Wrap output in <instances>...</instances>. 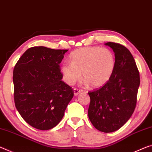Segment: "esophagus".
Listing matches in <instances>:
<instances>
[{
    "label": "esophagus",
    "mask_w": 152,
    "mask_h": 152,
    "mask_svg": "<svg viewBox=\"0 0 152 152\" xmlns=\"http://www.w3.org/2000/svg\"><path fill=\"white\" fill-rule=\"evenodd\" d=\"M82 91H83V90H80V89H78V88H74V95H78V94L81 93Z\"/></svg>",
    "instance_id": "obj_1"
}]
</instances>
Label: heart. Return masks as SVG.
Instances as JSON below:
<instances>
[{"label": "heart", "instance_id": "obj_1", "mask_svg": "<svg viewBox=\"0 0 152 152\" xmlns=\"http://www.w3.org/2000/svg\"><path fill=\"white\" fill-rule=\"evenodd\" d=\"M69 59L71 64L64 63L61 67L64 80L69 85L80 80L82 74L86 83L100 87L107 83L114 70V55L106 48H80L72 53Z\"/></svg>", "mask_w": 152, "mask_h": 152}]
</instances>
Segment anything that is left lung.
Here are the masks:
<instances>
[{"label":"left lung","mask_w":152,"mask_h":152,"mask_svg":"<svg viewBox=\"0 0 152 152\" xmlns=\"http://www.w3.org/2000/svg\"><path fill=\"white\" fill-rule=\"evenodd\" d=\"M105 45L115 53L114 70L102 87L88 93L91 99L88 114L97 130L112 132L121 128L134 112L140 76L135 61L126 47L112 42Z\"/></svg>","instance_id":"8db88e82"}]
</instances>
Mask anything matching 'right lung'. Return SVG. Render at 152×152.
<instances>
[{
	"mask_svg": "<svg viewBox=\"0 0 152 152\" xmlns=\"http://www.w3.org/2000/svg\"><path fill=\"white\" fill-rule=\"evenodd\" d=\"M67 50L31 47L14 67L15 107L34 128L44 131L58 124L73 97V88L61 80L59 66Z\"/></svg>",
	"mask_w": 152,
	"mask_h": 152,
	"instance_id": "1",
	"label": "right lung"
}]
</instances>
